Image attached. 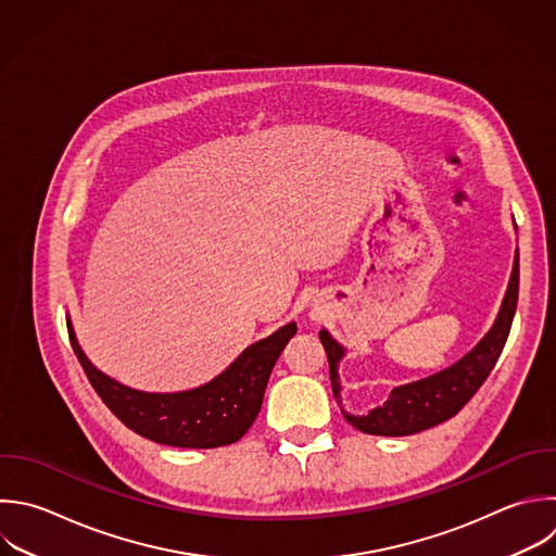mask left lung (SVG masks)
<instances>
[{"label":"left lung","mask_w":556,"mask_h":556,"mask_svg":"<svg viewBox=\"0 0 556 556\" xmlns=\"http://www.w3.org/2000/svg\"><path fill=\"white\" fill-rule=\"evenodd\" d=\"M517 293H519V256L515 254L513 274L508 280V289H506L502 308L497 313V319L493 328L484 334V339L469 354H465L458 363H454L452 367L434 376L395 387L389 400L382 406L371 408L367 415H350L341 408L343 417L361 432L382 434V437L415 434L419 430L432 428L454 417L471 400V395L480 389V384L486 380L493 365L497 363L515 317ZM319 339L328 356L332 393H334V400L341 404L337 365L345 352L326 330L319 332Z\"/></svg>","instance_id":"obj_1"}]
</instances>
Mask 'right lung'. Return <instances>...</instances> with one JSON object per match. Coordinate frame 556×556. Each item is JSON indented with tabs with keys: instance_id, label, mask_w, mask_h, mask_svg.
<instances>
[{
	"instance_id": "right-lung-1",
	"label": "right lung",
	"mask_w": 556,
	"mask_h": 556,
	"mask_svg": "<svg viewBox=\"0 0 556 556\" xmlns=\"http://www.w3.org/2000/svg\"><path fill=\"white\" fill-rule=\"evenodd\" d=\"M72 348L102 397L113 410L137 434L174 447H219L239 441L254 424L269 374L289 343L298 332L291 321L245 348L241 356L211 382L180 393H146L130 389L91 365L80 350L72 321H67Z\"/></svg>"
}]
</instances>
